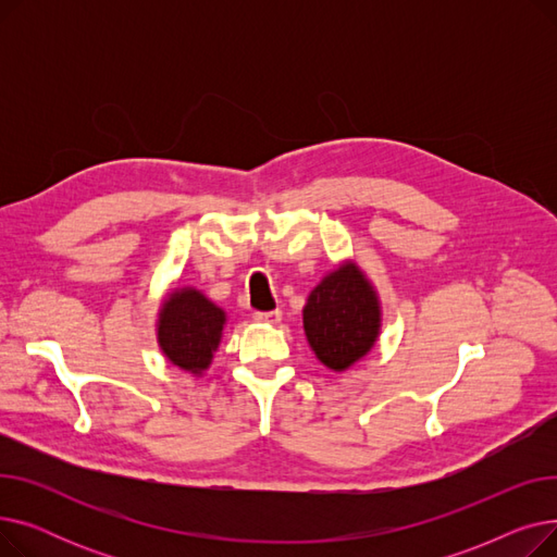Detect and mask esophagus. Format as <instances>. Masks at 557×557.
<instances>
[{"label":"esophagus","instance_id":"34e87169","mask_svg":"<svg viewBox=\"0 0 557 557\" xmlns=\"http://www.w3.org/2000/svg\"><path fill=\"white\" fill-rule=\"evenodd\" d=\"M255 320H257V323L277 325L282 320V311L280 309H275V311H255Z\"/></svg>","mask_w":557,"mask_h":557}]
</instances>
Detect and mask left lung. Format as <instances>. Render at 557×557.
I'll use <instances>...</instances> for the list:
<instances>
[{"mask_svg": "<svg viewBox=\"0 0 557 557\" xmlns=\"http://www.w3.org/2000/svg\"><path fill=\"white\" fill-rule=\"evenodd\" d=\"M302 325L318 361L343 372L361 361L382 332V302L352 259L330 271L307 298Z\"/></svg>", "mask_w": 557, "mask_h": 557, "instance_id": "1", "label": "left lung"}]
</instances>
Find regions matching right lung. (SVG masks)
<instances>
[{
	"instance_id": "obj_1",
	"label": "right lung",
	"mask_w": 557,
	"mask_h": 557,
	"mask_svg": "<svg viewBox=\"0 0 557 557\" xmlns=\"http://www.w3.org/2000/svg\"><path fill=\"white\" fill-rule=\"evenodd\" d=\"M225 311L194 286L175 288L162 300L156 323L158 345L164 359L200 376L219 349Z\"/></svg>"
}]
</instances>
